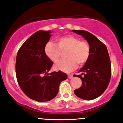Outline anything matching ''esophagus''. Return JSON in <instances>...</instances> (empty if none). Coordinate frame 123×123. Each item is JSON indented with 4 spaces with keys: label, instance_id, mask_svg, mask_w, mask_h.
<instances>
[{
    "label": "esophagus",
    "instance_id": "34e87169",
    "mask_svg": "<svg viewBox=\"0 0 123 123\" xmlns=\"http://www.w3.org/2000/svg\"><path fill=\"white\" fill-rule=\"evenodd\" d=\"M68 78H69V79H72V78H73V74H68Z\"/></svg>",
    "mask_w": 123,
    "mask_h": 123
}]
</instances>
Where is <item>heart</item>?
Returning a JSON list of instances; mask_svg holds the SVG:
<instances>
[{
    "instance_id": "obj_1",
    "label": "heart",
    "mask_w": 123,
    "mask_h": 123,
    "mask_svg": "<svg viewBox=\"0 0 123 123\" xmlns=\"http://www.w3.org/2000/svg\"><path fill=\"white\" fill-rule=\"evenodd\" d=\"M57 44L49 41L45 44L44 52L50 60L56 63L59 61L62 51L68 50L66 57L68 59L58 62L55 69L64 72H69L77 68L78 64H84L89 57L90 47L88 43L74 35H65L57 39Z\"/></svg>"
}]
</instances>
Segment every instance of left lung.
<instances>
[{
  "mask_svg": "<svg viewBox=\"0 0 123 123\" xmlns=\"http://www.w3.org/2000/svg\"><path fill=\"white\" fill-rule=\"evenodd\" d=\"M87 40L90 47L88 61L79 72L82 86L74 91L77 97L83 99L92 100L98 98L108 87L111 76V61L106 45L95 35L83 30H73ZM83 76H82V75Z\"/></svg>",
  "mask_w": 123,
  "mask_h": 123,
  "instance_id": "left-lung-1",
  "label": "left lung"
}]
</instances>
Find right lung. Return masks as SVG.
I'll list each match as a JSON object with an SVG mask.
<instances>
[{
	"mask_svg": "<svg viewBox=\"0 0 123 123\" xmlns=\"http://www.w3.org/2000/svg\"><path fill=\"white\" fill-rule=\"evenodd\" d=\"M51 31H40L32 34L24 42L17 53L16 76L24 93L31 99L49 101L59 92L60 83L68 76L61 71L49 73L53 62L44 52Z\"/></svg>",
	"mask_w": 123,
	"mask_h": 123,
	"instance_id": "right-lung-1",
	"label": "right lung"
}]
</instances>
